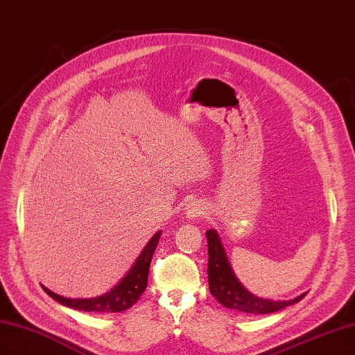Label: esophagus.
<instances>
[{"label":"esophagus","instance_id":"1","mask_svg":"<svg viewBox=\"0 0 355 355\" xmlns=\"http://www.w3.org/2000/svg\"><path fill=\"white\" fill-rule=\"evenodd\" d=\"M204 214V208L202 205L199 204L198 201L195 202H190L187 207H186V217L190 220H195V219H199Z\"/></svg>","mask_w":355,"mask_h":355}]
</instances>
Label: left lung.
I'll use <instances>...</instances> for the list:
<instances>
[{"instance_id":"1","label":"left lung","mask_w":355,"mask_h":355,"mask_svg":"<svg viewBox=\"0 0 355 355\" xmlns=\"http://www.w3.org/2000/svg\"><path fill=\"white\" fill-rule=\"evenodd\" d=\"M205 235L208 241V286H210V293L217 298V302L225 307L235 309V311L243 313L264 315L294 304L306 295L302 294L294 300H289V302H272V300H264L250 294L231 270L217 232L214 230H208Z\"/></svg>"}]
</instances>
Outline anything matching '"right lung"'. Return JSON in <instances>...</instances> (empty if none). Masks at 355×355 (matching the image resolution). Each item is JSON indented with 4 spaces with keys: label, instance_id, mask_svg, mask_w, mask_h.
<instances>
[{
    "label": "right lung",
    "instance_id": "obj_1",
    "mask_svg": "<svg viewBox=\"0 0 355 355\" xmlns=\"http://www.w3.org/2000/svg\"><path fill=\"white\" fill-rule=\"evenodd\" d=\"M160 234L162 231L153 235V239L148 241L147 246L144 248L142 253L139 255V258L136 259L135 266L130 268V271L127 272L120 284L114 286L109 293L94 298H66L52 293V291L43 286L44 293L55 300V302L83 312L115 313V312L127 311V309L132 307L136 302H138L139 297L144 294L145 288L148 285L150 264L154 255V250H156L159 244Z\"/></svg>",
    "mask_w": 355,
    "mask_h": 355
}]
</instances>
